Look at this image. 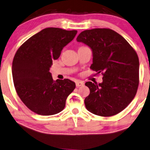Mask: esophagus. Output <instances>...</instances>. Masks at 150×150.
<instances>
[{
	"instance_id": "1",
	"label": "esophagus",
	"mask_w": 150,
	"mask_h": 150,
	"mask_svg": "<svg viewBox=\"0 0 150 150\" xmlns=\"http://www.w3.org/2000/svg\"><path fill=\"white\" fill-rule=\"evenodd\" d=\"M83 85H84V83L82 81H77V83H76V86L77 87H80V86H83Z\"/></svg>"
}]
</instances>
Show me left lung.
<instances>
[{"label":"left lung","instance_id":"8db88e82","mask_svg":"<svg viewBox=\"0 0 150 150\" xmlns=\"http://www.w3.org/2000/svg\"><path fill=\"white\" fill-rule=\"evenodd\" d=\"M78 42L92 49L90 68L103 75L101 83L87 82L90 93L84 99L86 109L96 115H116L135 96L139 83V60L136 51L124 37L109 28L83 31Z\"/></svg>","mask_w":150,"mask_h":150}]
</instances>
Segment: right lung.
Instances as JSON below:
<instances>
[{
  "label": "right lung",
  "mask_w": 150,
  "mask_h": 150,
  "mask_svg": "<svg viewBox=\"0 0 150 150\" xmlns=\"http://www.w3.org/2000/svg\"><path fill=\"white\" fill-rule=\"evenodd\" d=\"M77 30L59 28L43 29L20 47L14 56L12 77L17 95L29 109L40 115L59 113L75 88L67 79H52L50 67L62 50L71 42Z\"/></svg>",
  "instance_id": "obj_1"
}]
</instances>
